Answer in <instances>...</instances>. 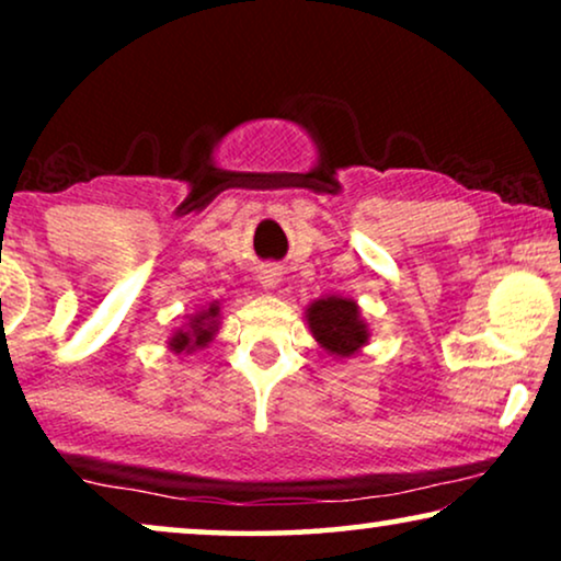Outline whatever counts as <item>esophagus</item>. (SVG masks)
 Wrapping results in <instances>:
<instances>
[{"instance_id":"obj_1","label":"esophagus","mask_w":561,"mask_h":561,"mask_svg":"<svg viewBox=\"0 0 561 561\" xmlns=\"http://www.w3.org/2000/svg\"><path fill=\"white\" fill-rule=\"evenodd\" d=\"M260 283H263L265 290H273L275 286H278V283H280V271H278V267H273V265L263 267V271H260Z\"/></svg>"}]
</instances>
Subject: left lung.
<instances>
[{"label":"left lung","mask_w":561,"mask_h":561,"mask_svg":"<svg viewBox=\"0 0 561 561\" xmlns=\"http://www.w3.org/2000/svg\"><path fill=\"white\" fill-rule=\"evenodd\" d=\"M306 324L313 340L336 359H350L370 342V324L363 319L355 298L329 294L306 306Z\"/></svg>","instance_id":"obj_1"}]
</instances>
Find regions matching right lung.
Returning a JSON list of instances; mask_svg holds the SVG:
<instances>
[{
    "label": "right lung",
    "mask_w": 561,
    "mask_h": 561,
    "mask_svg": "<svg viewBox=\"0 0 561 561\" xmlns=\"http://www.w3.org/2000/svg\"><path fill=\"white\" fill-rule=\"evenodd\" d=\"M219 301L206 306V309L191 313L183 321V327L175 329V332L168 336V347H171L175 355H194L196 350L209 347L214 336L219 332Z\"/></svg>",
    "instance_id": "right-lung-1"
}]
</instances>
